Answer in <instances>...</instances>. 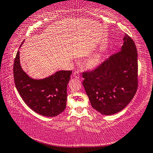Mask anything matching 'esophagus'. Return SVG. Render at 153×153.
<instances>
[{
  "mask_svg": "<svg viewBox=\"0 0 153 153\" xmlns=\"http://www.w3.org/2000/svg\"><path fill=\"white\" fill-rule=\"evenodd\" d=\"M74 77H76V78L79 79V77H80V74L79 71H74Z\"/></svg>",
  "mask_w": 153,
  "mask_h": 153,
  "instance_id": "1",
  "label": "esophagus"
}]
</instances>
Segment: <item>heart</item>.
Returning <instances> with one entry per match:
<instances>
[{
  "label": "heart",
  "instance_id": "1",
  "mask_svg": "<svg viewBox=\"0 0 153 153\" xmlns=\"http://www.w3.org/2000/svg\"><path fill=\"white\" fill-rule=\"evenodd\" d=\"M101 59H102V56L100 54V53L94 54L90 57V60H89V65L90 66H92V67L98 65L99 63H100Z\"/></svg>",
  "mask_w": 153,
  "mask_h": 153
}]
</instances>
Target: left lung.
Returning a JSON list of instances; mask_svg holds the SVG:
<instances>
[{"instance_id": "1", "label": "left lung", "mask_w": 153, "mask_h": 153, "mask_svg": "<svg viewBox=\"0 0 153 153\" xmlns=\"http://www.w3.org/2000/svg\"><path fill=\"white\" fill-rule=\"evenodd\" d=\"M122 51L97 67L83 72V85L91 106L102 114L119 112L129 104L138 89V59L135 43L127 34Z\"/></svg>"}]
</instances>
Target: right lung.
<instances>
[{
  "instance_id": "add662e5",
  "label": "right lung",
  "mask_w": 153,
  "mask_h": 153,
  "mask_svg": "<svg viewBox=\"0 0 153 153\" xmlns=\"http://www.w3.org/2000/svg\"><path fill=\"white\" fill-rule=\"evenodd\" d=\"M71 73V70L59 71L45 79H33L21 67L19 51L14 62V81L22 99L34 112L48 117L59 115L65 109Z\"/></svg>"
}]
</instances>
